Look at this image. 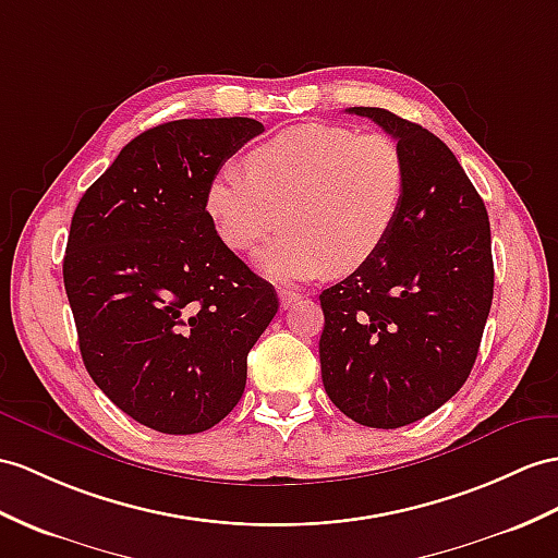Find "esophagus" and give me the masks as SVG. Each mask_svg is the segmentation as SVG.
Returning a JSON list of instances; mask_svg holds the SVG:
<instances>
[{
  "mask_svg": "<svg viewBox=\"0 0 558 558\" xmlns=\"http://www.w3.org/2000/svg\"><path fill=\"white\" fill-rule=\"evenodd\" d=\"M298 301H301V293H295V291H291V289H281V291H279V303H281L283 310H289V307L295 305Z\"/></svg>",
  "mask_w": 558,
  "mask_h": 558,
  "instance_id": "obj_1",
  "label": "esophagus"
}]
</instances>
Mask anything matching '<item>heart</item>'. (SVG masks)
<instances>
[{"label":"heart","mask_w":558,"mask_h":558,"mask_svg":"<svg viewBox=\"0 0 558 558\" xmlns=\"http://www.w3.org/2000/svg\"><path fill=\"white\" fill-rule=\"evenodd\" d=\"M246 170L248 177L234 168L215 172L203 208L236 253L253 251L279 222L287 227L257 260L277 281L362 267L402 210L404 158L384 132L303 122L255 146Z\"/></svg>","instance_id":"b5f03b06"}]
</instances>
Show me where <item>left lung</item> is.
I'll list each match as a JSON object with an SVG mask.
<instances>
[{"mask_svg": "<svg viewBox=\"0 0 558 558\" xmlns=\"http://www.w3.org/2000/svg\"><path fill=\"white\" fill-rule=\"evenodd\" d=\"M398 142L404 198L381 248L322 291L326 396L352 421L400 428L466 384L493 305L485 203L436 134L386 108L355 106Z\"/></svg>", "mask_w": 558, "mask_h": 558, "instance_id": "1", "label": "left lung"}]
</instances>
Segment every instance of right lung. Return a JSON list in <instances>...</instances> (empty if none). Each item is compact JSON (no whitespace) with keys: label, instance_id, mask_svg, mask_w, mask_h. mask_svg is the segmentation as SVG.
I'll use <instances>...</instances> for the list:
<instances>
[{"label":"right lung","instance_id":"1","mask_svg":"<svg viewBox=\"0 0 558 558\" xmlns=\"http://www.w3.org/2000/svg\"><path fill=\"white\" fill-rule=\"evenodd\" d=\"M263 132L253 118L162 122L75 208L63 283L83 362L108 400L158 433L208 430L234 410L248 352L279 310L203 208L213 174Z\"/></svg>","mask_w":558,"mask_h":558}]
</instances>
